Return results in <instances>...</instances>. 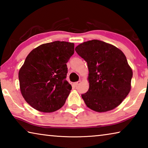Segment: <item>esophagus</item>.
I'll return each mask as SVG.
<instances>
[{"label": "esophagus", "mask_w": 148, "mask_h": 148, "mask_svg": "<svg viewBox=\"0 0 148 148\" xmlns=\"http://www.w3.org/2000/svg\"><path fill=\"white\" fill-rule=\"evenodd\" d=\"M80 83H81V81H78V82H75V83L74 84V86L75 87H77Z\"/></svg>", "instance_id": "34e87169"}]
</instances>
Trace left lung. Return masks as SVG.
Listing matches in <instances>:
<instances>
[{
	"instance_id": "1",
	"label": "left lung",
	"mask_w": 148,
	"mask_h": 148,
	"mask_svg": "<svg viewBox=\"0 0 148 148\" xmlns=\"http://www.w3.org/2000/svg\"><path fill=\"white\" fill-rule=\"evenodd\" d=\"M75 50L87 62L89 89L82 97L93 111L116 108L131 89L132 71L125 54L113 45L98 40L79 44Z\"/></svg>"
}]
</instances>
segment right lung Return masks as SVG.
Masks as SVG:
<instances>
[{
	"mask_svg": "<svg viewBox=\"0 0 148 148\" xmlns=\"http://www.w3.org/2000/svg\"><path fill=\"white\" fill-rule=\"evenodd\" d=\"M74 44L56 41L32 49L19 71V87L25 101L35 110L53 112L63 106L72 86L66 80V62Z\"/></svg>",
	"mask_w": 148,
	"mask_h": 148,
	"instance_id": "add662e5",
	"label": "right lung"
}]
</instances>
